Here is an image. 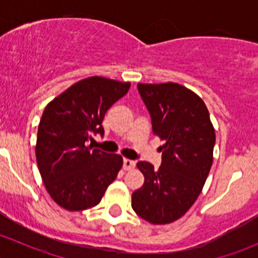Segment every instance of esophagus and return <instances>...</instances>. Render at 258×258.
Returning <instances> with one entry per match:
<instances>
[{
    "label": "esophagus",
    "mask_w": 258,
    "mask_h": 258,
    "mask_svg": "<svg viewBox=\"0 0 258 258\" xmlns=\"http://www.w3.org/2000/svg\"><path fill=\"white\" fill-rule=\"evenodd\" d=\"M135 167V161L128 160V158H123V170L128 171Z\"/></svg>",
    "instance_id": "esophagus-1"
}]
</instances>
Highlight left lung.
<instances>
[{
	"mask_svg": "<svg viewBox=\"0 0 258 258\" xmlns=\"http://www.w3.org/2000/svg\"><path fill=\"white\" fill-rule=\"evenodd\" d=\"M152 131L165 144L158 170L140 161L145 183L132 194V209L147 222L166 225L178 220L195 204L213 161L215 130L199 96L175 82L139 83Z\"/></svg>",
	"mask_w": 258,
	"mask_h": 258,
	"instance_id": "1",
	"label": "left lung"
}]
</instances>
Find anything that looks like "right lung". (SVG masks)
Returning a JSON list of instances; mask_svg holds the SVG:
<instances>
[{"mask_svg":"<svg viewBox=\"0 0 258 258\" xmlns=\"http://www.w3.org/2000/svg\"><path fill=\"white\" fill-rule=\"evenodd\" d=\"M130 82L105 77L81 80L46 106L38 124L36 160L46 189L58 206L82 211L100 204L123 160L87 146L103 136L108 108L123 97Z\"/></svg>","mask_w":258,"mask_h":258,"instance_id":"add662e5","label":"right lung"}]
</instances>
